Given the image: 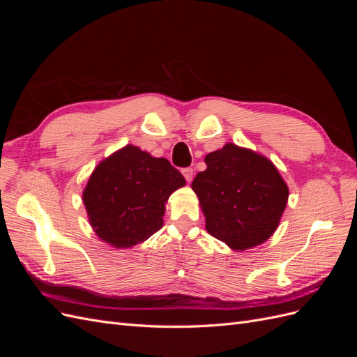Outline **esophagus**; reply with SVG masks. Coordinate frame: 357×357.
<instances>
[{"instance_id": "1", "label": "esophagus", "mask_w": 357, "mask_h": 357, "mask_svg": "<svg viewBox=\"0 0 357 357\" xmlns=\"http://www.w3.org/2000/svg\"><path fill=\"white\" fill-rule=\"evenodd\" d=\"M181 172H183V176H185L186 181H192V178H193V168H190V167L183 168Z\"/></svg>"}]
</instances>
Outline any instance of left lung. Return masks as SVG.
Wrapping results in <instances>:
<instances>
[{
	"instance_id": "obj_1",
	"label": "left lung",
	"mask_w": 357,
	"mask_h": 357,
	"mask_svg": "<svg viewBox=\"0 0 357 357\" xmlns=\"http://www.w3.org/2000/svg\"><path fill=\"white\" fill-rule=\"evenodd\" d=\"M207 169L192 189L205 215V228L234 250L266 241L286 208L289 189L271 160L226 144L205 156Z\"/></svg>"
}]
</instances>
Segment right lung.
Returning a JSON list of instances; mask_svg holds the SVG:
<instances>
[{"label": "right lung", "instance_id": "obj_1", "mask_svg": "<svg viewBox=\"0 0 357 357\" xmlns=\"http://www.w3.org/2000/svg\"><path fill=\"white\" fill-rule=\"evenodd\" d=\"M185 183L165 158L126 146L95 168L83 202L96 235L117 248H128L162 228L167 199Z\"/></svg>", "mask_w": 357, "mask_h": 357}]
</instances>
